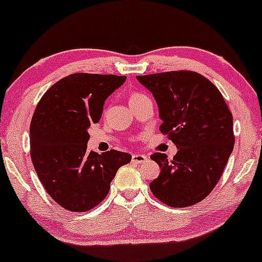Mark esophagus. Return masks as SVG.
Masks as SVG:
<instances>
[{"instance_id": "obj_1", "label": "esophagus", "mask_w": 262, "mask_h": 262, "mask_svg": "<svg viewBox=\"0 0 262 262\" xmlns=\"http://www.w3.org/2000/svg\"><path fill=\"white\" fill-rule=\"evenodd\" d=\"M149 160V156L144 155V154H134L132 155V161L137 164H144Z\"/></svg>"}]
</instances>
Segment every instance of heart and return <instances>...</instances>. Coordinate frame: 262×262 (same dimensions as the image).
Listing matches in <instances>:
<instances>
[{
	"mask_svg": "<svg viewBox=\"0 0 262 262\" xmlns=\"http://www.w3.org/2000/svg\"><path fill=\"white\" fill-rule=\"evenodd\" d=\"M144 96H145V94L140 93V92H135V93H132V94H131L130 98H128V101H130V102H134V101H136V99L141 98V97H144Z\"/></svg>",
	"mask_w": 262,
	"mask_h": 262,
	"instance_id": "heart-1",
	"label": "heart"
}]
</instances>
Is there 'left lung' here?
<instances>
[{
  "mask_svg": "<svg viewBox=\"0 0 262 262\" xmlns=\"http://www.w3.org/2000/svg\"><path fill=\"white\" fill-rule=\"evenodd\" d=\"M159 107L160 131L178 147L169 160L155 152L161 168L150 190L164 204L183 208L203 201L220 180L234 145L233 118L218 88L196 72L136 75Z\"/></svg>",
  "mask_w": 262,
  "mask_h": 262,
  "instance_id": "8db88e82",
  "label": "left lung"
}]
</instances>
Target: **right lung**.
Returning <instances> with one entry per match:
<instances>
[{
  "instance_id": "add662e5",
  "label": "right lung",
  "mask_w": 262,
  "mask_h": 262,
  "mask_svg": "<svg viewBox=\"0 0 262 262\" xmlns=\"http://www.w3.org/2000/svg\"><path fill=\"white\" fill-rule=\"evenodd\" d=\"M125 75L74 73L45 92L30 125L34 168L48 194L63 208L87 212L101 203L131 155L117 150L88 152V128L101 120L104 101Z\"/></svg>"
}]
</instances>
